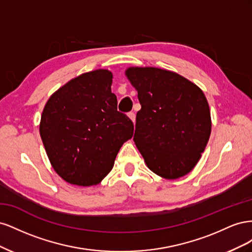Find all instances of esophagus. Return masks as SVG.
<instances>
[{
  "mask_svg": "<svg viewBox=\"0 0 252 252\" xmlns=\"http://www.w3.org/2000/svg\"><path fill=\"white\" fill-rule=\"evenodd\" d=\"M128 117H129V119H130V120L133 122V124H134V122H135V114H134L133 112H129V113H128Z\"/></svg>",
  "mask_w": 252,
  "mask_h": 252,
  "instance_id": "esophagus-1",
  "label": "esophagus"
}]
</instances>
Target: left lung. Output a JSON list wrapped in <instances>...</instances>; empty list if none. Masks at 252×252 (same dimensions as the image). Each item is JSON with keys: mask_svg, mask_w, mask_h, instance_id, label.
I'll use <instances>...</instances> for the list:
<instances>
[{"mask_svg": "<svg viewBox=\"0 0 252 252\" xmlns=\"http://www.w3.org/2000/svg\"><path fill=\"white\" fill-rule=\"evenodd\" d=\"M126 75L138 91L133 141L148 168L174 180L191 171L211 132L203 91L182 75L156 67H130Z\"/></svg>", "mask_w": 252, "mask_h": 252, "instance_id": "8db88e82", "label": "left lung"}]
</instances>
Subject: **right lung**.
<instances>
[{
    "mask_svg": "<svg viewBox=\"0 0 252 252\" xmlns=\"http://www.w3.org/2000/svg\"><path fill=\"white\" fill-rule=\"evenodd\" d=\"M112 73H83L58 89L45 105L40 134L49 161L67 183L91 186L113 167L120 148L132 138L133 123L118 111Z\"/></svg>",
    "mask_w": 252,
    "mask_h": 252,
    "instance_id": "right-lung-1",
    "label": "right lung"
}]
</instances>
